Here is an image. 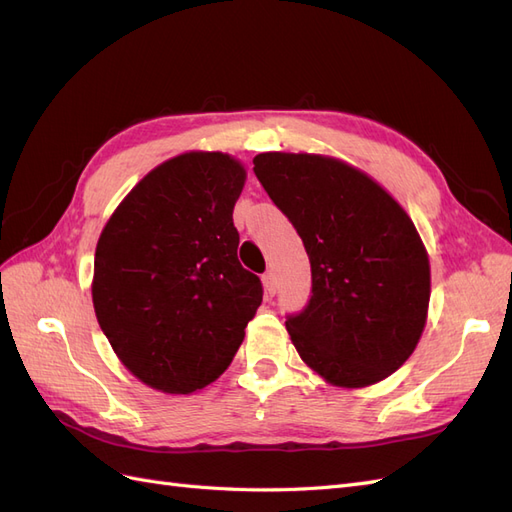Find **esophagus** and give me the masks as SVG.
Masks as SVG:
<instances>
[{
	"instance_id": "1",
	"label": "esophagus",
	"mask_w": 512,
	"mask_h": 512,
	"mask_svg": "<svg viewBox=\"0 0 512 512\" xmlns=\"http://www.w3.org/2000/svg\"><path fill=\"white\" fill-rule=\"evenodd\" d=\"M262 286H265V292L269 294V297H273L275 290H277V282H275L273 271H267L265 275H262Z\"/></svg>"
}]
</instances>
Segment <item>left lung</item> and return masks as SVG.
<instances>
[{
	"mask_svg": "<svg viewBox=\"0 0 512 512\" xmlns=\"http://www.w3.org/2000/svg\"><path fill=\"white\" fill-rule=\"evenodd\" d=\"M254 173L312 265V297L286 320L299 356L344 389L389 378L421 339L431 294L410 215L363 170L329 156L258 153Z\"/></svg>",
	"mask_w": 512,
	"mask_h": 512,
	"instance_id": "obj_1",
	"label": "left lung"
}]
</instances>
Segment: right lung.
I'll return each mask as SVG.
<instances>
[{
	"mask_svg": "<svg viewBox=\"0 0 512 512\" xmlns=\"http://www.w3.org/2000/svg\"><path fill=\"white\" fill-rule=\"evenodd\" d=\"M245 177L228 153H181L134 185L98 239L96 318L151 389L190 395L218 380L262 303L232 224Z\"/></svg>",
	"mask_w": 512,
	"mask_h": 512,
	"instance_id": "1",
	"label": "right lung"
}]
</instances>
